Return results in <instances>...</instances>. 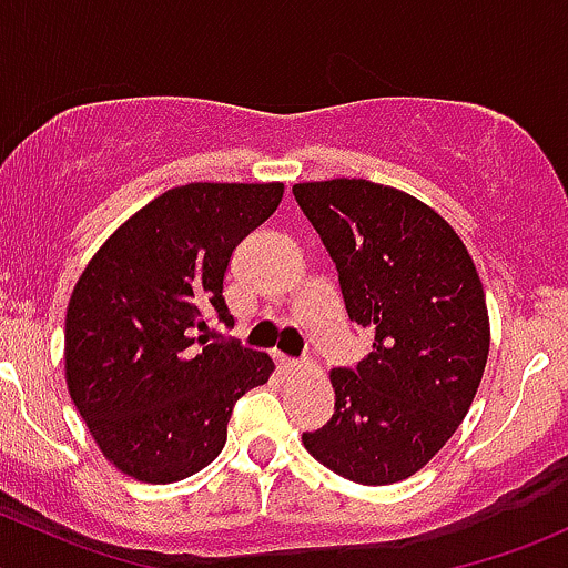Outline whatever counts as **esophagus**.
<instances>
[{
  "label": "esophagus",
  "instance_id": "1",
  "mask_svg": "<svg viewBox=\"0 0 568 568\" xmlns=\"http://www.w3.org/2000/svg\"><path fill=\"white\" fill-rule=\"evenodd\" d=\"M277 368L283 371V374H294V371H300V363L291 357H283V354H277Z\"/></svg>",
  "mask_w": 568,
  "mask_h": 568
}]
</instances>
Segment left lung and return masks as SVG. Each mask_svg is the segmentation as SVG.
<instances>
[{"mask_svg": "<svg viewBox=\"0 0 568 568\" xmlns=\"http://www.w3.org/2000/svg\"><path fill=\"white\" fill-rule=\"evenodd\" d=\"M335 261L346 313L374 332L357 368H332L335 412L302 434L316 462L365 486L415 475L467 415L489 354L484 285L454 227L365 178L296 183Z\"/></svg>", "mask_w": 568, "mask_h": 568, "instance_id": "obj_1", "label": "left lung"}]
</instances>
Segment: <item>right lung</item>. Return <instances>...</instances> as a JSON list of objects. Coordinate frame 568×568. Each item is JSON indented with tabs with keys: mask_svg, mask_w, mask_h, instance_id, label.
<instances>
[{
	"mask_svg": "<svg viewBox=\"0 0 568 568\" xmlns=\"http://www.w3.org/2000/svg\"><path fill=\"white\" fill-rule=\"evenodd\" d=\"M283 183H186L125 220L68 302L65 382L120 473L173 484L225 448L233 404L266 385L268 354L211 343L233 250L277 211Z\"/></svg>",
	"mask_w": 568,
	"mask_h": 568,
	"instance_id": "obj_1",
	"label": "right lung"
}]
</instances>
